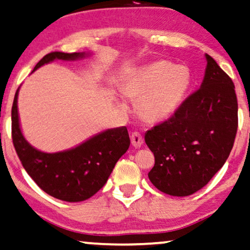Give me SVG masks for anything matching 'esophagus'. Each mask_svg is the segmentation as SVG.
Here are the masks:
<instances>
[{"label":"esophagus","mask_w":250,"mask_h":250,"mask_svg":"<svg viewBox=\"0 0 250 250\" xmlns=\"http://www.w3.org/2000/svg\"><path fill=\"white\" fill-rule=\"evenodd\" d=\"M131 142L133 147L139 148L144 144V138H142V135L139 132H133L131 135Z\"/></svg>","instance_id":"34e87169"}]
</instances>
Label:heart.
Segmentation results:
<instances>
[{
  "mask_svg": "<svg viewBox=\"0 0 250 250\" xmlns=\"http://www.w3.org/2000/svg\"><path fill=\"white\" fill-rule=\"evenodd\" d=\"M190 83L189 71L167 62L142 69L125 87V94L138 99V111L148 122H160L178 109Z\"/></svg>",
  "mask_w": 250,
  "mask_h": 250,
  "instance_id": "b5f03b06",
  "label": "heart"
}]
</instances>
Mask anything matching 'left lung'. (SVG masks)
Returning a JSON list of instances; mask_svg holds the SVG:
<instances>
[{"label": "left lung", "instance_id": "obj_1", "mask_svg": "<svg viewBox=\"0 0 250 250\" xmlns=\"http://www.w3.org/2000/svg\"><path fill=\"white\" fill-rule=\"evenodd\" d=\"M202 85L167 121L146 133L154 153L149 180L161 192L187 196L224 165L238 129V101L232 79L206 54Z\"/></svg>", "mask_w": 250, "mask_h": 250}]
</instances>
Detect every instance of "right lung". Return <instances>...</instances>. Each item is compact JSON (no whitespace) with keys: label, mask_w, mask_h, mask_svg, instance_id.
Here are the masks:
<instances>
[{"label":"right lung","mask_w":250,"mask_h":250,"mask_svg":"<svg viewBox=\"0 0 250 250\" xmlns=\"http://www.w3.org/2000/svg\"><path fill=\"white\" fill-rule=\"evenodd\" d=\"M83 53L54 51L35 65V71L54 60L73 61ZM16 92L11 110V135L22 167L40 188L50 196L66 202H80L104 186L117 161L129 147L126 126L106 129L78 147L61 153H42L22 137L19 127Z\"/></svg>","instance_id":"right-lung-1"}]
</instances>
